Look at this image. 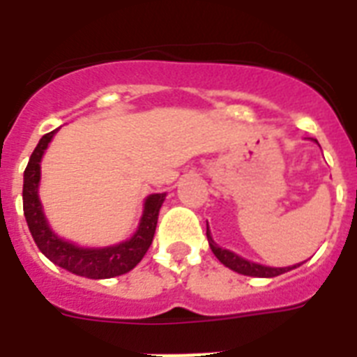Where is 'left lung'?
Listing matches in <instances>:
<instances>
[{
  "instance_id": "obj_1",
  "label": "left lung",
  "mask_w": 357,
  "mask_h": 357,
  "mask_svg": "<svg viewBox=\"0 0 357 357\" xmlns=\"http://www.w3.org/2000/svg\"><path fill=\"white\" fill-rule=\"evenodd\" d=\"M207 241H209V246H211L213 254L217 255V259L222 263L224 266H228L231 271L238 272V274H244V276H254V278H274L280 276L283 272H289L296 268L298 265L294 266H283V268H276V266H265L259 265V263H252V261L244 259L241 255L234 254V252H229L226 248H220L211 237V231H209V226H207Z\"/></svg>"
}]
</instances>
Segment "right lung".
Segmentation results:
<instances>
[{"instance_id":"add662e5","label":"right lung","mask_w":357,"mask_h":357,"mask_svg":"<svg viewBox=\"0 0 357 357\" xmlns=\"http://www.w3.org/2000/svg\"><path fill=\"white\" fill-rule=\"evenodd\" d=\"M55 131H50L42 137L35 151L31 153L29 162L24 172V215L31 235L35 238L38 250L47 259L55 265L63 266L72 274L91 278V280H105V278L126 274L139 265L140 259L150 248L157 228L159 209H161L167 195L162 192V195H150L146 198L139 228L133 237L123 243L105 246V248H83L70 241H64L50 228L44 211H42L40 198H38L40 161Z\"/></svg>"}]
</instances>
